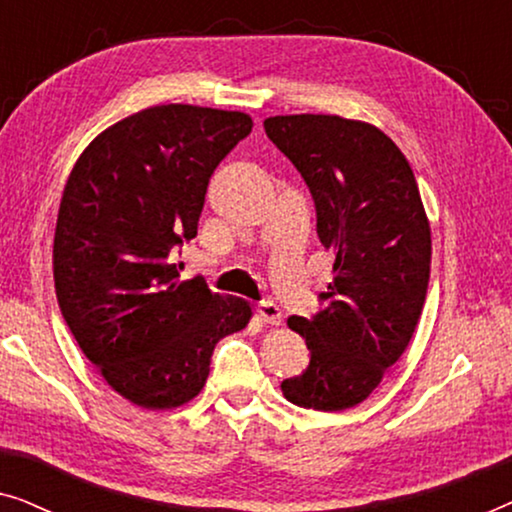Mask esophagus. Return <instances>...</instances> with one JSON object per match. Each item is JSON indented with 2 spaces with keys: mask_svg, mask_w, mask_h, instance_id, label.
Returning <instances> with one entry per match:
<instances>
[{
  "mask_svg": "<svg viewBox=\"0 0 512 512\" xmlns=\"http://www.w3.org/2000/svg\"><path fill=\"white\" fill-rule=\"evenodd\" d=\"M256 312L265 324H272V326L282 324V310H279V305L272 303V300H263V303L256 307Z\"/></svg>",
  "mask_w": 512,
  "mask_h": 512,
  "instance_id": "esophagus-1",
  "label": "esophagus"
}]
</instances>
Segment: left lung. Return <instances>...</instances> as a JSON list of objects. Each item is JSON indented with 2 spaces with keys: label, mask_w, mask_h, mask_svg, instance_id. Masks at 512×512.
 <instances>
[{
  "label": "left lung",
  "mask_w": 512,
  "mask_h": 512,
  "mask_svg": "<svg viewBox=\"0 0 512 512\" xmlns=\"http://www.w3.org/2000/svg\"><path fill=\"white\" fill-rule=\"evenodd\" d=\"M270 142L296 165L317 207V233L333 249L326 307L289 317L310 366L282 382L286 401L338 412L373 394L401 359L422 314L431 228L401 149L363 121L326 114L272 116Z\"/></svg>",
  "instance_id": "8db88e82"
}]
</instances>
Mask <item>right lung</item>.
Wrapping results in <instances>:
<instances>
[{
	"instance_id": "obj_1",
	"label": "right lung",
	"mask_w": 512,
	"mask_h": 512,
	"mask_svg": "<svg viewBox=\"0 0 512 512\" xmlns=\"http://www.w3.org/2000/svg\"><path fill=\"white\" fill-rule=\"evenodd\" d=\"M254 128L242 111L160 104L100 132L69 174L53 240L55 296L81 352L146 410L200 394L216 342L251 305L179 282L209 177Z\"/></svg>"
}]
</instances>
